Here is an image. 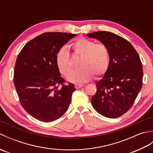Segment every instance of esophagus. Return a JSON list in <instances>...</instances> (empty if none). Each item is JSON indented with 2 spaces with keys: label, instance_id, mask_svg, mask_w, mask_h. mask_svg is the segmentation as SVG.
Returning <instances> with one entry per match:
<instances>
[{
  "label": "esophagus",
  "instance_id": "34e87169",
  "mask_svg": "<svg viewBox=\"0 0 153 153\" xmlns=\"http://www.w3.org/2000/svg\"><path fill=\"white\" fill-rule=\"evenodd\" d=\"M83 85H82V84H76V85H75V87H76V89H80V88H82V87H83Z\"/></svg>",
  "mask_w": 153,
  "mask_h": 153
}]
</instances>
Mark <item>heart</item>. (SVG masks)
<instances>
[{
    "label": "heart",
    "instance_id": "b5f03b06",
    "mask_svg": "<svg viewBox=\"0 0 153 153\" xmlns=\"http://www.w3.org/2000/svg\"><path fill=\"white\" fill-rule=\"evenodd\" d=\"M72 47L75 54L80 57L78 69L72 70L70 54L66 47L61 48L56 56V63L60 72L68 76V81L82 83L91 78L93 75L98 77L106 72L109 64V53L103 44H95L85 38H79L74 42Z\"/></svg>",
    "mask_w": 153,
    "mask_h": 153
}]
</instances>
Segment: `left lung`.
I'll list each match as a JSON object with an SVG mask.
<instances>
[{"mask_svg":"<svg viewBox=\"0 0 153 153\" xmlns=\"http://www.w3.org/2000/svg\"><path fill=\"white\" fill-rule=\"evenodd\" d=\"M87 36L100 41L109 53L108 67L96 83L91 104L102 116L118 118L131 108L142 87L140 58L129 41L111 32L96 31Z\"/></svg>","mask_w":153,"mask_h":153,"instance_id":"1","label":"left lung"}]
</instances>
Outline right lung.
I'll use <instances>...</instances> for the list:
<instances>
[{
	"label": "right lung",
	"instance_id": "1",
	"mask_svg": "<svg viewBox=\"0 0 153 153\" xmlns=\"http://www.w3.org/2000/svg\"><path fill=\"white\" fill-rule=\"evenodd\" d=\"M76 35L45 33L29 41L18 54L14 83L23 108L35 119L53 122L60 118L70 106L76 89L72 83L64 84L56 56L63 45Z\"/></svg>",
	"mask_w": 153,
	"mask_h": 153
}]
</instances>
